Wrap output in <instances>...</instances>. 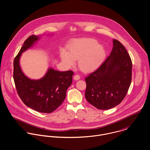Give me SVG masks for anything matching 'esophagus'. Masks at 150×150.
<instances>
[{"label": "esophagus", "instance_id": "obj_1", "mask_svg": "<svg viewBox=\"0 0 150 150\" xmlns=\"http://www.w3.org/2000/svg\"><path fill=\"white\" fill-rule=\"evenodd\" d=\"M74 80H76V81H77V80H79L80 79V76H79V75H78V74H76L74 76Z\"/></svg>", "mask_w": 150, "mask_h": 150}]
</instances>
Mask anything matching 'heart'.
<instances>
[{
  "label": "heart",
  "mask_w": 150,
  "mask_h": 150,
  "mask_svg": "<svg viewBox=\"0 0 150 150\" xmlns=\"http://www.w3.org/2000/svg\"><path fill=\"white\" fill-rule=\"evenodd\" d=\"M106 57L104 47L91 38H84L73 41L70 44L69 52L61 53V60L66 66L75 64L78 59L79 67L85 72L93 71L102 64Z\"/></svg>",
  "instance_id": "obj_1"
}]
</instances>
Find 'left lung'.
Segmentation results:
<instances>
[{
	"mask_svg": "<svg viewBox=\"0 0 150 150\" xmlns=\"http://www.w3.org/2000/svg\"><path fill=\"white\" fill-rule=\"evenodd\" d=\"M109 57L86 78V100L100 110L119 105L125 97L132 81V63L125 47L113 40Z\"/></svg>",
	"mask_w": 150,
	"mask_h": 150,
	"instance_id": "left-lung-1",
	"label": "left lung"
}]
</instances>
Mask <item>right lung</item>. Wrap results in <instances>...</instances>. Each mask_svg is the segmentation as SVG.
<instances>
[{
	"mask_svg": "<svg viewBox=\"0 0 150 150\" xmlns=\"http://www.w3.org/2000/svg\"><path fill=\"white\" fill-rule=\"evenodd\" d=\"M40 38L29 36L14 60L13 78L17 93L23 103L35 111L50 113L64 101L67 88L72 83L73 71H59L49 68L43 78L32 80L22 72L20 58L22 53L32 47Z\"/></svg>",
	"mask_w": 150,
	"mask_h": 150,
	"instance_id": "obj_1",
	"label": "right lung"
}]
</instances>
